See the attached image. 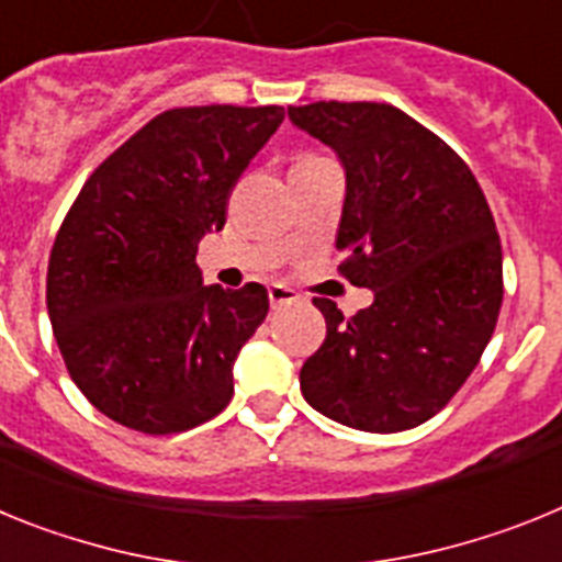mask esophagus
<instances>
[{
    "instance_id": "1",
    "label": "esophagus",
    "mask_w": 562,
    "mask_h": 562,
    "mask_svg": "<svg viewBox=\"0 0 562 562\" xmlns=\"http://www.w3.org/2000/svg\"><path fill=\"white\" fill-rule=\"evenodd\" d=\"M267 295H270V304H272V310H281V306H286V304H295V301H297V295H295V292H292L290 286H284V284H272L270 290H267Z\"/></svg>"
}]
</instances>
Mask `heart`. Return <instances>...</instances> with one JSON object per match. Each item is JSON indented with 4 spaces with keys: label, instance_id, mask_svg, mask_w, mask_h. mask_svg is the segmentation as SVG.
Masks as SVG:
<instances>
[{
    "label": "heart",
    "instance_id": "1",
    "mask_svg": "<svg viewBox=\"0 0 562 562\" xmlns=\"http://www.w3.org/2000/svg\"><path fill=\"white\" fill-rule=\"evenodd\" d=\"M301 160H312V157H301Z\"/></svg>",
    "mask_w": 562,
    "mask_h": 562
}]
</instances>
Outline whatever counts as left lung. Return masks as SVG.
Returning <instances> with one entry per match:
<instances>
[{
	"label": "left lung",
	"instance_id": "8db88e82",
	"mask_svg": "<svg viewBox=\"0 0 562 562\" xmlns=\"http://www.w3.org/2000/svg\"><path fill=\"white\" fill-rule=\"evenodd\" d=\"M286 114L340 160V270L374 292L349 321L315 297L326 340L301 369L304 400L346 428H416L448 405L493 337L504 297L493 213L459 154L391 103L321 101Z\"/></svg>",
	"mask_w": 562,
	"mask_h": 562
}]
</instances>
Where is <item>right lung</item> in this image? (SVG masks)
<instances>
[{
	"mask_svg": "<svg viewBox=\"0 0 562 562\" xmlns=\"http://www.w3.org/2000/svg\"><path fill=\"white\" fill-rule=\"evenodd\" d=\"M281 121V106L157 114L69 207L49 252V324L72 382L117 425L180 434L231 402L233 362L270 297L202 284L193 258Z\"/></svg>",
	"mask_w": 562,
	"mask_h": 562,
	"instance_id": "add662e5",
	"label": "right lung"
}]
</instances>
